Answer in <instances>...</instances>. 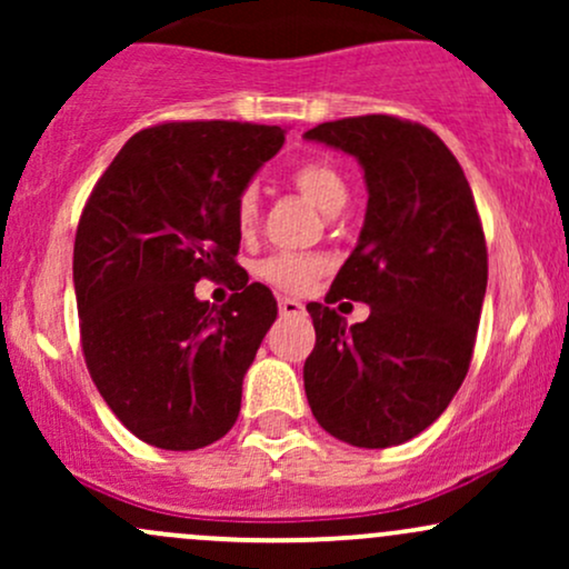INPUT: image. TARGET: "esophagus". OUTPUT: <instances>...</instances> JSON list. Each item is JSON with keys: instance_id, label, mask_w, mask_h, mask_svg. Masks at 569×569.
<instances>
[{"instance_id": "obj_1", "label": "esophagus", "mask_w": 569, "mask_h": 569, "mask_svg": "<svg viewBox=\"0 0 569 569\" xmlns=\"http://www.w3.org/2000/svg\"><path fill=\"white\" fill-rule=\"evenodd\" d=\"M278 310H280V316H302L305 305L297 302V299L280 297V299H278Z\"/></svg>"}]
</instances>
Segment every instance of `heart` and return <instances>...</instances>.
Returning <instances> with one entry per match:
<instances>
[{
	"instance_id": "b5f03b06",
	"label": "heart",
	"mask_w": 569,
	"mask_h": 569,
	"mask_svg": "<svg viewBox=\"0 0 569 569\" xmlns=\"http://www.w3.org/2000/svg\"><path fill=\"white\" fill-rule=\"evenodd\" d=\"M291 184L297 187L299 194L323 213H337L348 202V184L342 173L326 160H305L291 171ZM259 219V194L257 189L248 187L240 192L234 202V227L240 234H251ZM323 262L312 253H276L257 264V276L276 286L280 291L302 293L307 286L321 276Z\"/></svg>"
}]
</instances>
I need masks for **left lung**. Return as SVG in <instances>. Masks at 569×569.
<instances>
[{"mask_svg":"<svg viewBox=\"0 0 569 569\" xmlns=\"http://www.w3.org/2000/svg\"><path fill=\"white\" fill-rule=\"evenodd\" d=\"M305 139L361 162L369 202L361 238L331 291L367 302L348 326L310 302L316 348L305 393L318 426L352 447L415 439L449 407L468 367L487 291V240L466 173L420 122L363 114L323 122Z\"/></svg>","mask_w":569,"mask_h":569,"instance_id":"1","label":"left lung"}]
</instances>
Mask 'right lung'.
<instances>
[{"instance_id": "1", "label": "right lung", "mask_w": 569, "mask_h": 569, "mask_svg": "<svg viewBox=\"0 0 569 569\" xmlns=\"http://www.w3.org/2000/svg\"><path fill=\"white\" fill-rule=\"evenodd\" d=\"M283 133L227 120L143 128L84 202L74 238L84 363L117 420L152 447H208L238 420L278 305L234 262V202ZM202 277L236 293L221 308L200 303Z\"/></svg>"}]
</instances>
